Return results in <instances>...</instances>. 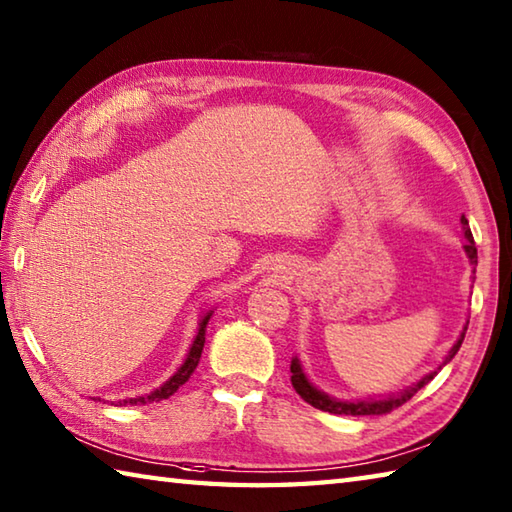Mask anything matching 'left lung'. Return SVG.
Here are the masks:
<instances>
[{"label":"left lung","instance_id":"obj_1","mask_svg":"<svg viewBox=\"0 0 512 512\" xmlns=\"http://www.w3.org/2000/svg\"><path fill=\"white\" fill-rule=\"evenodd\" d=\"M461 225H464V236L468 243L464 245L466 254L470 258L472 265H477V247H475V240H472V234H470V227H468V220L466 216H461ZM466 330L468 327H464V332H461V336L457 339V343L450 347V352L446 356V361H443V365L452 361V356H455L459 352L461 343H464V336H466ZM441 370V368H439ZM289 372H292V385L294 390L301 394V399L310 403V406L323 410V412H330V414H347V417H359V414H388L392 412L394 408L403 406V403L410 401L414 394H417L423 385H426L428 381H432L437 376V372H430L423 376L421 381H417L414 385H410V388L401 390L397 394H388V397H381V399H359V401H341V399H334L330 397V394L321 392L318 388H314V385L310 383V379H307L303 368H301V361L298 359H292V365H289Z\"/></svg>","mask_w":512,"mask_h":512}]
</instances>
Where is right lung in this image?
Instances as JSON below:
<instances>
[{
    "label": "right lung",
    "instance_id": "right-lung-1",
    "mask_svg": "<svg viewBox=\"0 0 512 512\" xmlns=\"http://www.w3.org/2000/svg\"><path fill=\"white\" fill-rule=\"evenodd\" d=\"M211 318V310L200 318L198 323V334L194 343H191L189 352H187V359L182 361V365L178 368V372L171 376V379L167 383H162L160 388H156L149 394H142V397H133V399H124V401H118V406H144V403H153V401H162V399H169L173 392H176L180 385H185L189 381V376L194 374L196 365L200 361V354H202V347H205V330H207V323Z\"/></svg>",
    "mask_w": 512,
    "mask_h": 512
}]
</instances>
